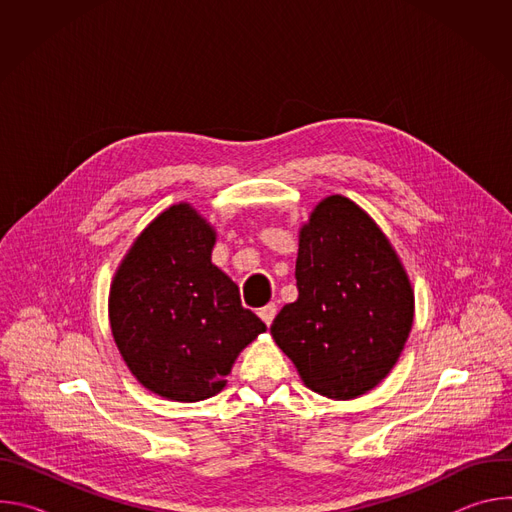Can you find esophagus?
Masks as SVG:
<instances>
[{"instance_id": "obj_1", "label": "esophagus", "mask_w": 512, "mask_h": 512, "mask_svg": "<svg viewBox=\"0 0 512 512\" xmlns=\"http://www.w3.org/2000/svg\"><path fill=\"white\" fill-rule=\"evenodd\" d=\"M275 314H277V306H275V304H267L265 308H261V310H259V318H261L267 326H271V322H273Z\"/></svg>"}]
</instances>
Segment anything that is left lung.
<instances>
[{"label": "left lung", "instance_id": "obj_1", "mask_svg": "<svg viewBox=\"0 0 512 512\" xmlns=\"http://www.w3.org/2000/svg\"><path fill=\"white\" fill-rule=\"evenodd\" d=\"M300 296L271 324L277 346L312 391L352 399L393 369L413 324V289L373 218L328 196L300 233Z\"/></svg>", "mask_w": 512, "mask_h": 512}]
</instances>
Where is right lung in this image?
Returning a JSON list of instances; mask_svg holds the SVG:
<instances>
[{"mask_svg": "<svg viewBox=\"0 0 512 512\" xmlns=\"http://www.w3.org/2000/svg\"><path fill=\"white\" fill-rule=\"evenodd\" d=\"M214 231L190 204L145 229L111 285L109 320L129 371L174 401H202L225 387L239 352L265 332L241 306L237 283L210 263Z\"/></svg>", "mask_w": 512, "mask_h": 512, "instance_id": "right-lung-1", "label": "right lung"}]
</instances>
